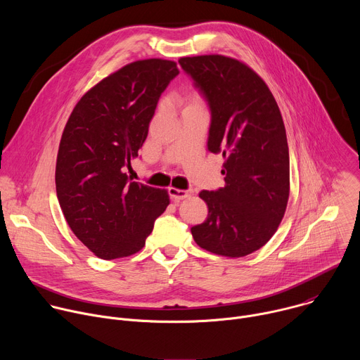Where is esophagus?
I'll return each instance as SVG.
<instances>
[{
    "instance_id": "esophagus-1",
    "label": "esophagus",
    "mask_w": 360,
    "mask_h": 360,
    "mask_svg": "<svg viewBox=\"0 0 360 360\" xmlns=\"http://www.w3.org/2000/svg\"><path fill=\"white\" fill-rule=\"evenodd\" d=\"M168 193L171 196L172 200L175 202H179L182 199H186L192 195V191H184V189H178V188H169L168 189Z\"/></svg>"
}]
</instances>
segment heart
Masks as SVG:
<instances>
[{"label": "heart", "instance_id": "b5f03b06", "mask_svg": "<svg viewBox=\"0 0 360 360\" xmlns=\"http://www.w3.org/2000/svg\"><path fill=\"white\" fill-rule=\"evenodd\" d=\"M181 104L184 107V110H189V108H203V98L198 91H189L188 94H185L181 99Z\"/></svg>", "mask_w": 360, "mask_h": 360}]
</instances>
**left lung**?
Masks as SVG:
<instances>
[{
	"label": "left lung",
	"instance_id": "left-lung-1",
	"mask_svg": "<svg viewBox=\"0 0 360 360\" xmlns=\"http://www.w3.org/2000/svg\"><path fill=\"white\" fill-rule=\"evenodd\" d=\"M208 101V149L222 153L225 186L200 191L208 218L192 226L205 250L240 258L276 232L289 199V148L283 120L265 81L245 63L225 56L179 58Z\"/></svg>",
	"mask_w": 360,
	"mask_h": 360
}]
</instances>
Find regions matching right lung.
<instances>
[{"label":"right lung","mask_w":360,"mask_h":360,"mask_svg":"<svg viewBox=\"0 0 360 360\" xmlns=\"http://www.w3.org/2000/svg\"><path fill=\"white\" fill-rule=\"evenodd\" d=\"M179 74L175 61L139 60L94 85L64 128L56 167L57 196L75 236L101 259L139 252L169 205L165 189L134 182L138 157L161 94Z\"/></svg>","instance_id":"1"}]
</instances>
